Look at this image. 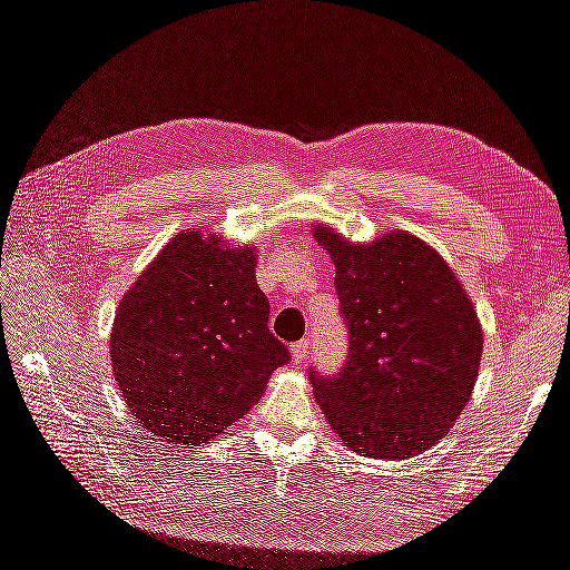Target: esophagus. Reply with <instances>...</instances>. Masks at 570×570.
Returning a JSON list of instances; mask_svg holds the SVG:
<instances>
[{
    "instance_id": "34e87169",
    "label": "esophagus",
    "mask_w": 570,
    "mask_h": 570,
    "mask_svg": "<svg viewBox=\"0 0 570 570\" xmlns=\"http://www.w3.org/2000/svg\"><path fill=\"white\" fill-rule=\"evenodd\" d=\"M289 354L295 358V364H304V358L308 356V340H299L289 344Z\"/></svg>"
}]
</instances>
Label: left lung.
Returning a JSON list of instances; mask_svg holds the SVG:
<instances>
[{
    "mask_svg": "<svg viewBox=\"0 0 570 570\" xmlns=\"http://www.w3.org/2000/svg\"><path fill=\"white\" fill-rule=\"evenodd\" d=\"M335 264L350 327L344 368L312 371L314 396L337 438L373 459L400 461L433 446L471 400L482 356L475 306L450 264L406 230L350 243L314 226Z\"/></svg>",
    "mask_w": 570,
    "mask_h": 570,
    "instance_id": "8db88e82",
    "label": "left lung"
}]
</instances>
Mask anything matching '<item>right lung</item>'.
Masks as SVG:
<instances>
[{"label":"right lung","instance_id":"add662e5","mask_svg":"<svg viewBox=\"0 0 570 570\" xmlns=\"http://www.w3.org/2000/svg\"><path fill=\"white\" fill-rule=\"evenodd\" d=\"M254 245L193 228L154 256L118 304L111 366L128 411L174 444L214 440L258 402L287 350L268 331Z\"/></svg>","mask_w":570,"mask_h":570}]
</instances>
